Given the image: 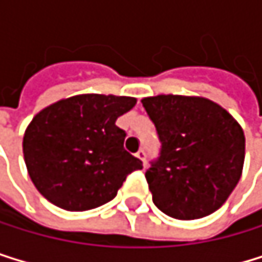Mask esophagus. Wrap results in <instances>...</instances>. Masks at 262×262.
<instances>
[{"label":"esophagus","instance_id":"1","mask_svg":"<svg viewBox=\"0 0 262 262\" xmlns=\"http://www.w3.org/2000/svg\"><path fill=\"white\" fill-rule=\"evenodd\" d=\"M137 157L143 162V165H146V152H144L143 149H140V150H138V152H137Z\"/></svg>","mask_w":262,"mask_h":262}]
</instances>
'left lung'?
Here are the masks:
<instances>
[{
	"label": "left lung",
	"mask_w": 262,
	"mask_h": 262,
	"mask_svg": "<svg viewBox=\"0 0 262 262\" xmlns=\"http://www.w3.org/2000/svg\"><path fill=\"white\" fill-rule=\"evenodd\" d=\"M141 103L162 144L146 171L154 204L179 220L215 212L242 174V127L225 108L204 97L168 94L146 97Z\"/></svg>",
	"instance_id": "left-lung-1"
}]
</instances>
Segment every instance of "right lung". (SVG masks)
I'll return each instance as SVG.
<instances>
[{"label": "right lung", "instance_id": "right-lung-1", "mask_svg": "<svg viewBox=\"0 0 262 262\" xmlns=\"http://www.w3.org/2000/svg\"><path fill=\"white\" fill-rule=\"evenodd\" d=\"M134 97L81 94L43 108L28 125L23 156L43 198L66 210H89L112 201L125 178L141 169L124 149L116 119Z\"/></svg>", "mask_w": 262, "mask_h": 262}]
</instances>
